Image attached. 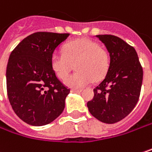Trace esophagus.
<instances>
[{
	"label": "esophagus",
	"mask_w": 152,
	"mask_h": 152,
	"mask_svg": "<svg viewBox=\"0 0 152 152\" xmlns=\"http://www.w3.org/2000/svg\"><path fill=\"white\" fill-rule=\"evenodd\" d=\"M81 91H82L81 90H76V89L70 90V92H72V93H79V92H81Z\"/></svg>",
	"instance_id": "1"
}]
</instances>
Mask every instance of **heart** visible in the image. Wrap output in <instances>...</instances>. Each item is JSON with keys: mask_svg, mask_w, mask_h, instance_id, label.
<instances>
[{"mask_svg": "<svg viewBox=\"0 0 152 152\" xmlns=\"http://www.w3.org/2000/svg\"><path fill=\"white\" fill-rule=\"evenodd\" d=\"M51 68L56 76L66 78L75 65L77 70L65 80L70 88H83L93 81H99L106 75L110 57L108 52L92 40L81 38L70 41L63 46V53H54L51 56Z\"/></svg>", "mask_w": 152, "mask_h": 152, "instance_id": "heart-1", "label": "heart"}]
</instances>
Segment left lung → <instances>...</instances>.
<instances>
[{"label": "left lung", "instance_id": "obj_1", "mask_svg": "<svg viewBox=\"0 0 152 152\" xmlns=\"http://www.w3.org/2000/svg\"><path fill=\"white\" fill-rule=\"evenodd\" d=\"M110 54V66L102 83L94 89L87 103L90 114L105 124H115L127 117L138 101L143 69L135 48L111 35H96Z\"/></svg>", "mask_w": 152, "mask_h": 152}]
</instances>
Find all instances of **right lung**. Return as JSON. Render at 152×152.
<instances>
[{"label": "right lung", "mask_w": 152, "mask_h": 152, "mask_svg": "<svg viewBox=\"0 0 152 152\" xmlns=\"http://www.w3.org/2000/svg\"><path fill=\"white\" fill-rule=\"evenodd\" d=\"M69 34L36 32L9 56L6 80L9 103L28 124L42 126L59 117L69 93L51 68V56Z\"/></svg>", "instance_id": "add662e5"}]
</instances>
